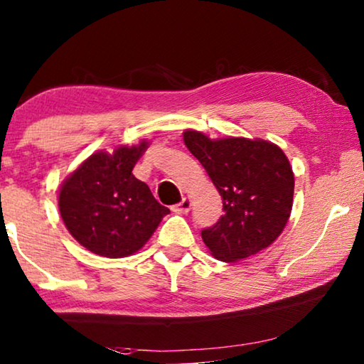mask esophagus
I'll return each mask as SVG.
<instances>
[{"mask_svg":"<svg viewBox=\"0 0 364 364\" xmlns=\"http://www.w3.org/2000/svg\"><path fill=\"white\" fill-rule=\"evenodd\" d=\"M171 209L175 213H178V214H186L189 209H191V201H189L188 198H183L181 201L178 203V204H175V206H173Z\"/></svg>","mask_w":364,"mask_h":364,"instance_id":"esophagus-1","label":"esophagus"}]
</instances>
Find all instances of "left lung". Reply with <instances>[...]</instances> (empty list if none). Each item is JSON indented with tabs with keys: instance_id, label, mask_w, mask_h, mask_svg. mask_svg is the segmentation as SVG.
I'll return each instance as SVG.
<instances>
[{
	"instance_id": "left-lung-1",
	"label": "left lung",
	"mask_w": 364,
	"mask_h": 364,
	"mask_svg": "<svg viewBox=\"0 0 364 364\" xmlns=\"http://www.w3.org/2000/svg\"><path fill=\"white\" fill-rule=\"evenodd\" d=\"M183 136L223 198L224 214L201 231L211 254L235 262L269 247L284 231L294 201V171L284 151L264 140H211L194 130Z\"/></svg>"
}]
</instances>
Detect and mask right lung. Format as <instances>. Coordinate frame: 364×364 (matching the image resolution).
<instances>
[{"mask_svg": "<svg viewBox=\"0 0 364 364\" xmlns=\"http://www.w3.org/2000/svg\"><path fill=\"white\" fill-rule=\"evenodd\" d=\"M145 148L141 141L117 148L112 155L94 153L60 188L65 228L90 252L112 259L136 252L170 213L132 173Z\"/></svg>", "mask_w": 364, "mask_h": 364, "instance_id": "add662e5", "label": "right lung"}]
</instances>
